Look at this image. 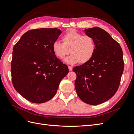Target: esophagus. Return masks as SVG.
<instances>
[{"mask_svg":"<svg viewBox=\"0 0 134 134\" xmlns=\"http://www.w3.org/2000/svg\"><path fill=\"white\" fill-rule=\"evenodd\" d=\"M68 69H69V71H72V70H73V68H72V66H68Z\"/></svg>","mask_w":134,"mask_h":134,"instance_id":"1","label":"esophagus"}]
</instances>
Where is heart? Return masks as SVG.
<instances>
[{
	"mask_svg": "<svg viewBox=\"0 0 134 134\" xmlns=\"http://www.w3.org/2000/svg\"><path fill=\"white\" fill-rule=\"evenodd\" d=\"M62 40L63 43L57 41L53 43L52 50L56 57L61 59L69 54L70 50L71 55L64 59L69 64L87 62L95 52L93 38L90 36H83L74 29L69 30L62 36Z\"/></svg>",
	"mask_w": 134,
	"mask_h": 134,
	"instance_id": "obj_1",
	"label": "heart"
}]
</instances>
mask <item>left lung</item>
Masks as SVG:
<instances>
[{
  "mask_svg": "<svg viewBox=\"0 0 134 134\" xmlns=\"http://www.w3.org/2000/svg\"><path fill=\"white\" fill-rule=\"evenodd\" d=\"M84 32L93 38L96 49L89 61L73 68L75 89L82 101L97 105L117 91L124 71L123 53L120 44L103 29L93 27Z\"/></svg>",
  "mask_w": 134,
  "mask_h": 134,
  "instance_id": "left-lung-1",
  "label": "left lung"
}]
</instances>
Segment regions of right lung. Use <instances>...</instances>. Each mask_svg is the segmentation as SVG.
Returning <instances> with one entry per match:
<instances>
[{
  "label": "right lung",
  "instance_id": "right-lung-1",
  "mask_svg": "<svg viewBox=\"0 0 134 134\" xmlns=\"http://www.w3.org/2000/svg\"><path fill=\"white\" fill-rule=\"evenodd\" d=\"M61 33L56 28L31 30L14 47L11 62L13 85L30 102L42 103L51 100L69 72L67 66L52 50L53 43Z\"/></svg>",
  "mask_w": 134,
  "mask_h": 134
}]
</instances>
